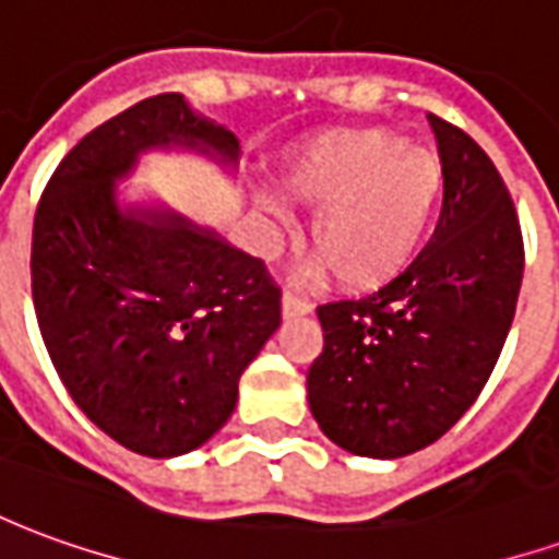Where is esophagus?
I'll return each instance as SVG.
<instances>
[{"mask_svg": "<svg viewBox=\"0 0 559 559\" xmlns=\"http://www.w3.org/2000/svg\"><path fill=\"white\" fill-rule=\"evenodd\" d=\"M281 311H284V317L311 314V302H308V299H302L299 293L287 290L284 293V299H281Z\"/></svg>", "mask_w": 559, "mask_h": 559, "instance_id": "1", "label": "esophagus"}]
</instances>
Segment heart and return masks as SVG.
Wrapping results in <instances>:
<instances>
[{
    "label": "heart",
    "instance_id": "obj_1",
    "mask_svg": "<svg viewBox=\"0 0 559 559\" xmlns=\"http://www.w3.org/2000/svg\"><path fill=\"white\" fill-rule=\"evenodd\" d=\"M287 194L314 209L317 269L350 290H371L411 266L445 197L443 160L389 128H353L314 140L281 167ZM269 227H287L278 194L254 197Z\"/></svg>",
    "mask_w": 559,
    "mask_h": 559
}]
</instances>
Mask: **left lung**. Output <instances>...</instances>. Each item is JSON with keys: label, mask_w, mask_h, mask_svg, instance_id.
<instances>
[{"label": "left lung", "mask_w": 559, "mask_h": 559, "mask_svg": "<svg viewBox=\"0 0 559 559\" xmlns=\"http://www.w3.org/2000/svg\"><path fill=\"white\" fill-rule=\"evenodd\" d=\"M431 119L445 197L431 242L380 290L317 308L323 353L308 404L332 443L401 457L479 399L515 317L524 239L503 176L476 140Z\"/></svg>", "instance_id": "left-lung-1"}]
</instances>
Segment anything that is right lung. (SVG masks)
I'll return each instance as SVG.
<instances>
[{
	"mask_svg": "<svg viewBox=\"0 0 559 559\" xmlns=\"http://www.w3.org/2000/svg\"><path fill=\"white\" fill-rule=\"evenodd\" d=\"M170 143L239 158L236 134L179 92L152 95L59 160L32 227V302L56 374L104 433L148 457L206 443L281 326L263 260L176 212L119 209L116 179Z\"/></svg>",
	"mask_w": 559,
	"mask_h": 559,
	"instance_id": "obj_1",
	"label": "right lung"
}]
</instances>
